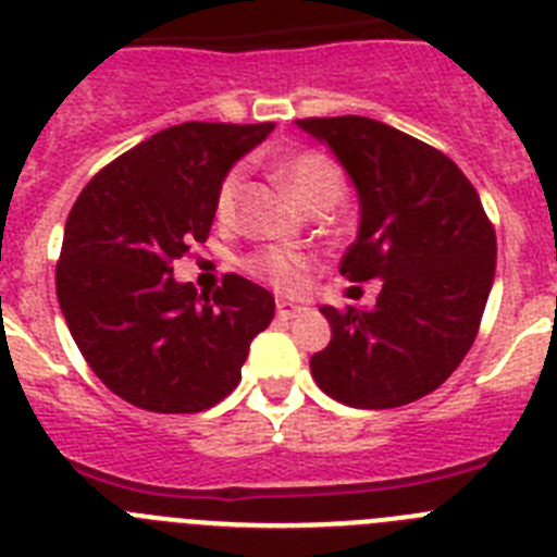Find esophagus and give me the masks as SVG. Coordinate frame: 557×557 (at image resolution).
<instances>
[{
	"label": "esophagus",
	"mask_w": 557,
	"mask_h": 557,
	"mask_svg": "<svg viewBox=\"0 0 557 557\" xmlns=\"http://www.w3.org/2000/svg\"><path fill=\"white\" fill-rule=\"evenodd\" d=\"M304 312H307V307H301V304H293V301L275 304V314H278L282 321H293V318H298V314Z\"/></svg>",
	"instance_id": "1"
}]
</instances>
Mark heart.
<instances>
[{"label":"heart","mask_w":557,"mask_h":557,"mask_svg":"<svg viewBox=\"0 0 557 557\" xmlns=\"http://www.w3.org/2000/svg\"><path fill=\"white\" fill-rule=\"evenodd\" d=\"M284 186L293 191V198L301 206L312 209H332L343 191H346V175L334 164L329 156L318 150H301L293 152L289 159L282 161L278 166ZM245 170L234 166L225 172V178L218 186V198H214V214L223 225H231L236 218V203L243 195ZM245 270L256 278L268 282L275 289H287L295 293L301 289L309 278V259L304 253L282 248H262L250 253L245 259Z\"/></svg>","instance_id":"b5f03b06"}]
</instances>
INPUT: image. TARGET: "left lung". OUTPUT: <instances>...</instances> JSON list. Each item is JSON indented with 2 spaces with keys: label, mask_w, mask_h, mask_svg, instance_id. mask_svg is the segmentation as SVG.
I'll return each instance as SVG.
<instances>
[{
  "label": "left lung",
  "mask_w": 557,
  "mask_h": 557,
  "mask_svg": "<svg viewBox=\"0 0 557 557\" xmlns=\"http://www.w3.org/2000/svg\"><path fill=\"white\" fill-rule=\"evenodd\" d=\"M326 141L359 195L339 273L382 282L376 307H321L332 339L309 359L323 393L359 410L410 405L451 376L480 329L496 234L460 166L368 116L298 120Z\"/></svg>",
  "instance_id": "1"
}]
</instances>
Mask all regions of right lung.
Listing matches in <instances>:
<instances>
[{"label":"right lung","instance_id":"right-lung-1","mask_svg":"<svg viewBox=\"0 0 557 557\" xmlns=\"http://www.w3.org/2000/svg\"><path fill=\"white\" fill-rule=\"evenodd\" d=\"M270 131L172 125L102 166L69 211L58 304L88 368L127 405L209 410L273 321V295L243 275H225L211 298L172 278V262L206 243L225 172Z\"/></svg>","mask_w":557,"mask_h":557}]
</instances>
